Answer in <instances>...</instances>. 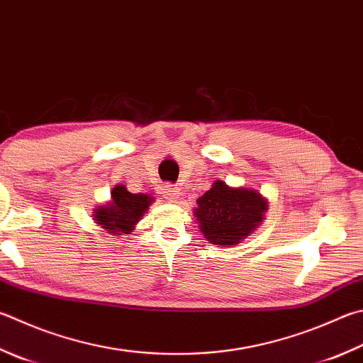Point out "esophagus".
<instances>
[{"label": "esophagus", "instance_id": "1", "mask_svg": "<svg viewBox=\"0 0 363 363\" xmlns=\"http://www.w3.org/2000/svg\"><path fill=\"white\" fill-rule=\"evenodd\" d=\"M163 190V196L164 199H167L168 201H171V203H174V201H177L181 199V195H182V192H181V189L179 187H173V186H167L164 189H162Z\"/></svg>", "mask_w": 363, "mask_h": 363}]
</instances>
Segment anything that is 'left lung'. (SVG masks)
<instances>
[{"instance_id":"left-lung-1","label":"left lung","mask_w":363,"mask_h":363,"mask_svg":"<svg viewBox=\"0 0 363 363\" xmlns=\"http://www.w3.org/2000/svg\"><path fill=\"white\" fill-rule=\"evenodd\" d=\"M194 209L200 230L211 245L233 246L252 233L265 219L268 201L254 189L228 187L216 181Z\"/></svg>"}]
</instances>
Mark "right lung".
I'll list each match as a JSON object with an SVG mask.
<instances>
[{
    "instance_id": "1",
    "label": "right lung",
    "mask_w": 363,
    "mask_h": 363,
    "mask_svg": "<svg viewBox=\"0 0 363 363\" xmlns=\"http://www.w3.org/2000/svg\"><path fill=\"white\" fill-rule=\"evenodd\" d=\"M154 199L146 194H131L123 184L111 192V201L95 209V222L111 235H130Z\"/></svg>"
}]
</instances>
